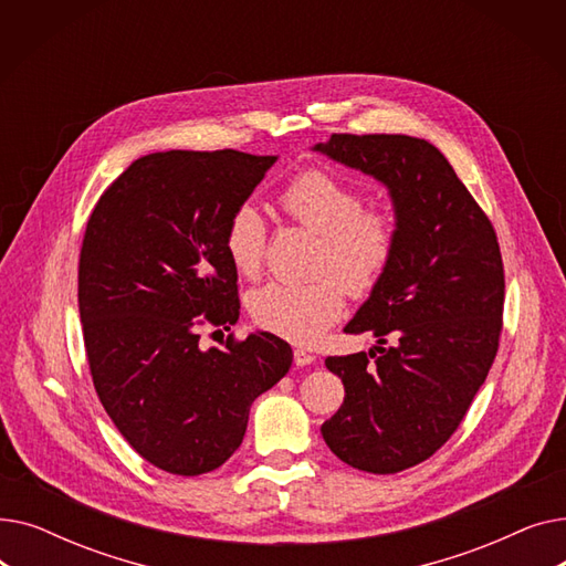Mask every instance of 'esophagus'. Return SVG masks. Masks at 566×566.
<instances>
[{
	"label": "esophagus",
	"mask_w": 566,
	"mask_h": 566,
	"mask_svg": "<svg viewBox=\"0 0 566 566\" xmlns=\"http://www.w3.org/2000/svg\"><path fill=\"white\" fill-rule=\"evenodd\" d=\"M314 360H316V355H314V353H310V350H305V348H295V350H293V363L298 365V367L312 365Z\"/></svg>",
	"instance_id": "1"
}]
</instances>
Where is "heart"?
I'll return each mask as SVG.
<instances>
[{"label":"heart","mask_w":566,"mask_h":566,"mask_svg":"<svg viewBox=\"0 0 566 566\" xmlns=\"http://www.w3.org/2000/svg\"><path fill=\"white\" fill-rule=\"evenodd\" d=\"M280 211L321 238L314 284H265L250 293L248 310L261 331L291 342L318 339L344 314L346 295L367 298L388 275L399 245V222L331 169L295 174L277 195ZM233 271L254 280L263 268L265 227L252 206L229 216L222 233Z\"/></svg>","instance_id":"b5f03b06"}]
</instances>
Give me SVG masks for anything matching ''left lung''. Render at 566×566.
<instances>
[{
  "label": "left lung",
  "mask_w": 566,
  "mask_h": 566,
  "mask_svg": "<svg viewBox=\"0 0 566 566\" xmlns=\"http://www.w3.org/2000/svg\"><path fill=\"white\" fill-rule=\"evenodd\" d=\"M316 151L390 188L399 245L346 325L376 350L331 355L344 403L321 433L350 468L392 474L433 457L463 422L495 360L504 265L495 229L433 144L333 133Z\"/></svg>",
  "instance_id": "left-lung-1"
}]
</instances>
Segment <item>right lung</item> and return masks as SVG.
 Returning <instances> with one entry per match:
<instances>
[{"mask_svg": "<svg viewBox=\"0 0 566 566\" xmlns=\"http://www.w3.org/2000/svg\"><path fill=\"white\" fill-rule=\"evenodd\" d=\"M275 160L233 148L144 156L88 216L77 303L94 388L130 448L165 472L220 468L252 401L293 363L271 333L199 348V328L231 331L241 314L222 233Z\"/></svg>", "mask_w": 566, "mask_h": 566, "instance_id": "add662e5", "label": "right lung"}]
</instances>
